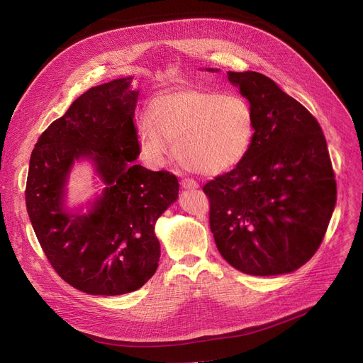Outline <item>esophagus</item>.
<instances>
[{"label":"esophagus","instance_id":"34e87169","mask_svg":"<svg viewBox=\"0 0 363 363\" xmlns=\"http://www.w3.org/2000/svg\"><path fill=\"white\" fill-rule=\"evenodd\" d=\"M180 184H182V189H198L199 187V184L191 179H183L180 182Z\"/></svg>","mask_w":363,"mask_h":363}]
</instances>
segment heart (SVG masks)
<instances>
[{
    "instance_id": "heart-1",
    "label": "heart",
    "mask_w": 363,
    "mask_h": 363,
    "mask_svg": "<svg viewBox=\"0 0 363 363\" xmlns=\"http://www.w3.org/2000/svg\"><path fill=\"white\" fill-rule=\"evenodd\" d=\"M145 158L161 165L174 157L201 174L220 176L245 160L254 135V112L239 94L187 87L162 93L137 121Z\"/></svg>"
}]
</instances>
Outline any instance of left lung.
<instances>
[{
    "mask_svg": "<svg viewBox=\"0 0 363 363\" xmlns=\"http://www.w3.org/2000/svg\"><path fill=\"white\" fill-rule=\"evenodd\" d=\"M228 79L250 101L255 135L242 162L203 186L216 245L239 272L291 273L313 257L335 208L325 135L315 116L266 75L228 72Z\"/></svg>",
    "mask_w": 363,
    "mask_h": 363,
    "instance_id": "obj_1",
    "label": "left lung"
}]
</instances>
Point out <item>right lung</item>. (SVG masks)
<instances>
[{"label": "right lung", "mask_w": 363, "mask_h": 363, "mask_svg": "<svg viewBox=\"0 0 363 363\" xmlns=\"http://www.w3.org/2000/svg\"><path fill=\"white\" fill-rule=\"evenodd\" d=\"M131 81L81 94L41 134L29 161L25 199L33 232L60 278L90 296L128 294L152 278L161 255L155 224L179 198L176 176L134 162L139 90ZM79 160L92 164L104 189L71 209L67 180Z\"/></svg>", "instance_id": "1"}]
</instances>
